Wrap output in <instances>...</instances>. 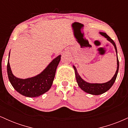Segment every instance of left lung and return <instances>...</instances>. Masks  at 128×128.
Masks as SVG:
<instances>
[{
  "mask_svg": "<svg viewBox=\"0 0 128 128\" xmlns=\"http://www.w3.org/2000/svg\"><path fill=\"white\" fill-rule=\"evenodd\" d=\"M100 34L101 36H104V37L106 38V40L108 41L112 44V45L114 46V48H115L116 55H117V70H116L115 74L114 76L112 78V79L109 81L106 82L105 83H89L86 82V80H84V79L79 76L78 72L77 71V69L75 67V66H73V68L74 70V73H75V76H76V81H77L78 85L79 87L84 92H87V93L90 94L92 95H99L102 94L104 93L108 90L111 88V86H112V85L114 84V82H115L116 78H117V74H118V68H119V62H118V56H117V48H116V45L114 42V41L112 40L111 38L108 35L106 34L105 32H100Z\"/></svg>",
  "mask_w": 128,
  "mask_h": 128,
  "instance_id": "left-lung-1",
  "label": "left lung"
}]
</instances>
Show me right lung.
I'll return each instance as SVG.
<instances>
[{
    "label": "right lung",
    "instance_id": "add662e5",
    "mask_svg": "<svg viewBox=\"0 0 128 128\" xmlns=\"http://www.w3.org/2000/svg\"><path fill=\"white\" fill-rule=\"evenodd\" d=\"M61 56V55H60L54 58L40 74L26 79L18 78L13 74L8 60L7 73L9 80L14 88L23 96L29 98L41 96L51 88Z\"/></svg>",
    "mask_w": 128,
    "mask_h": 128
}]
</instances>
